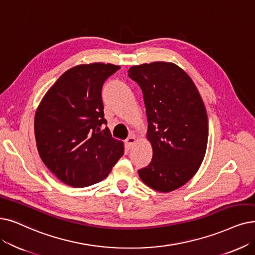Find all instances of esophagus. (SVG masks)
Segmentation results:
<instances>
[{
	"instance_id": "1",
	"label": "esophagus",
	"mask_w": 255,
	"mask_h": 255,
	"mask_svg": "<svg viewBox=\"0 0 255 255\" xmlns=\"http://www.w3.org/2000/svg\"><path fill=\"white\" fill-rule=\"evenodd\" d=\"M136 141H137L136 136H135V135H130V136H128V137L127 138V140H126V144H127V146H128V147H130L131 145H134V143H135Z\"/></svg>"
}]
</instances>
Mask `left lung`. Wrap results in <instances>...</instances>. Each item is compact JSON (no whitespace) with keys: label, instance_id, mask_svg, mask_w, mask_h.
Wrapping results in <instances>:
<instances>
[{"label":"left lung","instance_id":"1","mask_svg":"<svg viewBox=\"0 0 255 255\" xmlns=\"http://www.w3.org/2000/svg\"><path fill=\"white\" fill-rule=\"evenodd\" d=\"M128 76L140 86L147 116L146 139L152 147L149 165L140 179L160 192L183 186L196 175L205 157L208 118L193 81L174 63L133 66Z\"/></svg>","mask_w":255,"mask_h":255}]
</instances>
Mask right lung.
Instances as JSON below:
<instances>
[{
  "instance_id": "1",
  "label": "right lung",
  "mask_w": 255,
  "mask_h": 255,
  "mask_svg": "<svg viewBox=\"0 0 255 255\" xmlns=\"http://www.w3.org/2000/svg\"><path fill=\"white\" fill-rule=\"evenodd\" d=\"M120 66L78 65L60 76L36 109L34 134L40 159L65 184L86 187L108 177L125 151L114 139L101 100L105 80Z\"/></svg>"
}]
</instances>
